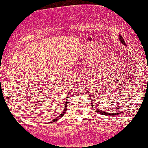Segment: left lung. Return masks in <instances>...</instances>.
<instances>
[{"mask_svg":"<svg viewBox=\"0 0 148 148\" xmlns=\"http://www.w3.org/2000/svg\"><path fill=\"white\" fill-rule=\"evenodd\" d=\"M119 39H120V42H122V44H123V45H126V44H125V40H123V37H122L121 35H119ZM91 106H92V107L93 109H94L95 111L97 112V113H99V114L106 115H118V113H106V112H104V111H100V110H98L97 108H95V107H93V106H94V104H91ZM120 113H119L118 114H120Z\"/></svg>","mask_w":148,"mask_h":148,"instance_id":"left-lung-1","label":"left lung"}]
</instances>
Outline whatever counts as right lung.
<instances>
[{"label": "right lung", "instance_id": "obj_1", "mask_svg": "<svg viewBox=\"0 0 148 148\" xmlns=\"http://www.w3.org/2000/svg\"><path fill=\"white\" fill-rule=\"evenodd\" d=\"M67 103H68V102H65V106H64L63 111H62V113H61V114L59 115L58 116L57 118H56L55 119H54V120H53L51 122H49V123H53L54 121H57V120H58L59 119H60L61 118H62V116H63V115H64V114H65L66 111H67Z\"/></svg>", "mask_w": 148, "mask_h": 148}]
</instances>
